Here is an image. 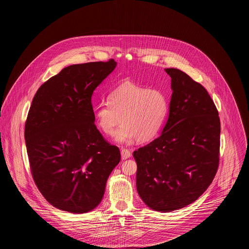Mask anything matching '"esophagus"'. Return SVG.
<instances>
[{
	"instance_id": "1",
	"label": "esophagus",
	"mask_w": 249,
	"mask_h": 249,
	"mask_svg": "<svg viewBox=\"0 0 249 249\" xmlns=\"http://www.w3.org/2000/svg\"><path fill=\"white\" fill-rule=\"evenodd\" d=\"M121 154H122V159H127L131 156V151L127 148H122L121 149Z\"/></svg>"
}]
</instances>
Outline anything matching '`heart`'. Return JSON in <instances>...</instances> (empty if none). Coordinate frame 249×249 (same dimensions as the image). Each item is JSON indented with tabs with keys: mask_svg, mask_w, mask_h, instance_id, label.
<instances>
[{
	"mask_svg": "<svg viewBox=\"0 0 249 249\" xmlns=\"http://www.w3.org/2000/svg\"><path fill=\"white\" fill-rule=\"evenodd\" d=\"M169 112V99L159 89H148L124 82L108 96V102L95 108L98 128L107 136L116 133V140L127 142L137 139L148 142L156 137Z\"/></svg>",
	"mask_w": 249,
	"mask_h": 249,
	"instance_id": "heart-1",
	"label": "heart"
}]
</instances>
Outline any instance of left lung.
I'll return each mask as SVG.
<instances>
[{
  "label": "left lung",
  "mask_w": 249,
  "mask_h": 249,
  "mask_svg": "<svg viewBox=\"0 0 249 249\" xmlns=\"http://www.w3.org/2000/svg\"><path fill=\"white\" fill-rule=\"evenodd\" d=\"M165 71L173 95L160 137L133 152L136 186L152 210L171 212L196 201L210 186L219 162L220 122L207 90L186 72Z\"/></svg>",
  "instance_id": "8db88e82"
}]
</instances>
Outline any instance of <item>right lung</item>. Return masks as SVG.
I'll return each instance as SVG.
<instances>
[{
    "mask_svg": "<svg viewBox=\"0 0 249 249\" xmlns=\"http://www.w3.org/2000/svg\"><path fill=\"white\" fill-rule=\"evenodd\" d=\"M116 64L109 59L68 66L44 82L33 100L25 124L31 172L57 209L81 213L96 208L121 161L119 147L98 130L91 102Z\"/></svg>",
    "mask_w": 249,
    "mask_h": 249,
    "instance_id": "right-lung-1",
    "label": "right lung"
}]
</instances>
